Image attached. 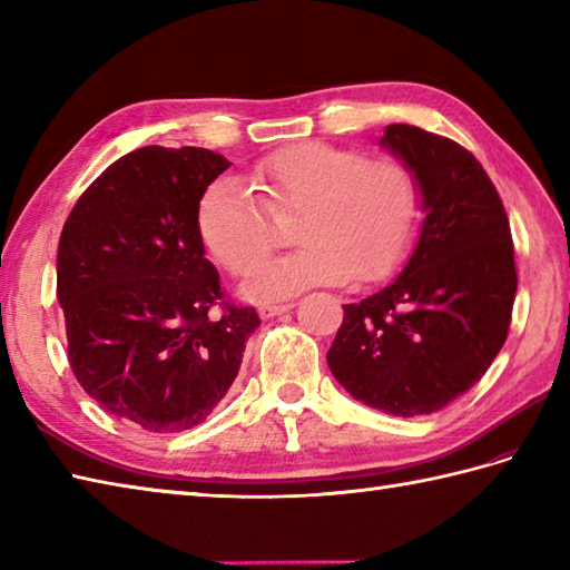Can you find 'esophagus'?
Listing matches in <instances>:
<instances>
[{
	"label": "esophagus",
	"mask_w": 570,
	"mask_h": 570,
	"mask_svg": "<svg viewBox=\"0 0 570 570\" xmlns=\"http://www.w3.org/2000/svg\"><path fill=\"white\" fill-rule=\"evenodd\" d=\"M292 308H294V304H266L259 308V316L274 318V316H282V313H288Z\"/></svg>",
	"instance_id": "esophagus-1"
}]
</instances>
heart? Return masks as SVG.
<instances>
[{"instance_id":"heart-1","label":"heart","mask_w":570,"mask_h":570,"mask_svg":"<svg viewBox=\"0 0 570 570\" xmlns=\"http://www.w3.org/2000/svg\"><path fill=\"white\" fill-rule=\"evenodd\" d=\"M254 186L272 213H301L296 239L304 247L259 264L242 286L252 301L288 298L311 286H337L357 276H390L414 245L421 186L396 159L304 141L257 166ZM196 225L203 245L233 274H245L274 245L269 215L239 184L223 176L205 188Z\"/></svg>"}]
</instances>
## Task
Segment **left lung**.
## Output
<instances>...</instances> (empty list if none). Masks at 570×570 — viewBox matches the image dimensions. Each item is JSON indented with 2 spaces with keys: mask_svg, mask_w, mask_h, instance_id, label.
<instances>
[{
  "mask_svg": "<svg viewBox=\"0 0 570 570\" xmlns=\"http://www.w3.org/2000/svg\"><path fill=\"white\" fill-rule=\"evenodd\" d=\"M380 147L414 171L423 220L402 274L343 306L328 367L357 402L406 419L451 404L500 355L514 245L500 193L468 149L411 125L386 127Z\"/></svg>",
  "mask_w": 570,
  "mask_h": 570,
  "instance_id": "left-lung-1",
  "label": "left lung"
}]
</instances>
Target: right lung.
Returning a JSON list of instances; mask_svg holds the SVG:
<instances>
[{
  "label": "right lung",
  "mask_w": 570,
  "mask_h": 570,
  "mask_svg": "<svg viewBox=\"0 0 570 570\" xmlns=\"http://www.w3.org/2000/svg\"><path fill=\"white\" fill-rule=\"evenodd\" d=\"M229 161L208 149L144 147L82 193L58 242L68 360L107 414L149 433L198 426L233 386L254 308L223 306L196 213Z\"/></svg>",
  "instance_id": "right-lung-1"
}]
</instances>
